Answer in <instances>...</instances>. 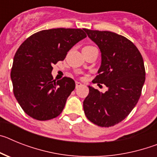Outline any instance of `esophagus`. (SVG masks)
Listing matches in <instances>:
<instances>
[{"label":"esophagus","instance_id":"obj_1","mask_svg":"<svg viewBox=\"0 0 157 157\" xmlns=\"http://www.w3.org/2000/svg\"><path fill=\"white\" fill-rule=\"evenodd\" d=\"M80 86H82V83L79 82H75L76 89H78V87H80Z\"/></svg>","mask_w":157,"mask_h":157}]
</instances>
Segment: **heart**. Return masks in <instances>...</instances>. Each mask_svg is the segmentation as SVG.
Returning a JSON list of instances; mask_svg holds the SVG:
<instances>
[{"label":"heart","mask_w":157,"mask_h":157,"mask_svg":"<svg viewBox=\"0 0 157 157\" xmlns=\"http://www.w3.org/2000/svg\"><path fill=\"white\" fill-rule=\"evenodd\" d=\"M90 47H94V46H92V45H87V46H85L84 48H90Z\"/></svg>","instance_id":"heart-1"}]
</instances>
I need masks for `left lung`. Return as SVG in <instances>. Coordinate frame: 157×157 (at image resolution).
<instances>
[{
  "label": "left lung",
  "mask_w": 157,
  "mask_h": 157,
  "mask_svg": "<svg viewBox=\"0 0 157 157\" xmlns=\"http://www.w3.org/2000/svg\"><path fill=\"white\" fill-rule=\"evenodd\" d=\"M101 52V66L93 82L105 84V94L89 86L83 109L96 125L109 127L123 121L138 103L145 80L143 58L127 37L111 31L84 29Z\"/></svg>",
  "instance_id": "obj_1"
}]
</instances>
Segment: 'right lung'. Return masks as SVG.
<instances>
[{
	"mask_svg": "<svg viewBox=\"0 0 157 157\" xmlns=\"http://www.w3.org/2000/svg\"><path fill=\"white\" fill-rule=\"evenodd\" d=\"M86 37L82 29L44 30L32 34L19 46L11 78L14 96L29 116L45 121L61 113L75 83L68 77L53 80L52 66L63 60L71 48Z\"/></svg>",
	"mask_w": 157,
	"mask_h": 157,
	"instance_id": "1",
	"label": "right lung"
}]
</instances>
